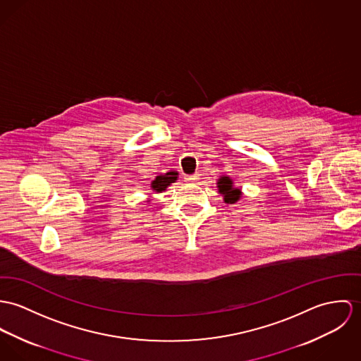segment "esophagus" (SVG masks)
Wrapping results in <instances>:
<instances>
[{"label":"esophagus","mask_w":361,"mask_h":361,"mask_svg":"<svg viewBox=\"0 0 361 361\" xmlns=\"http://www.w3.org/2000/svg\"><path fill=\"white\" fill-rule=\"evenodd\" d=\"M198 177H200V174H198V173H195V174L185 176V177H184V180H185V181H195V180H198Z\"/></svg>","instance_id":"esophagus-1"}]
</instances>
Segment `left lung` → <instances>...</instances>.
I'll return each mask as SVG.
<instances>
[{
	"label": "left lung",
	"mask_w": 361,
	"mask_h": 361,
	"mask_svg": "<svg viewBox=\"0 0 361 361\" xmlns=\"http://www.w3.org/2000/svg\"><path fill=\"white\" fill-rule=\"evenodd\" d=\"M217 188H219V192L223 195L226 203H235L240 200L242 195L240 188H235L233 180L227 176H223L217 180Z\"/></svg>",
	"instance_id": "left-lung-1"
}]
</instances>
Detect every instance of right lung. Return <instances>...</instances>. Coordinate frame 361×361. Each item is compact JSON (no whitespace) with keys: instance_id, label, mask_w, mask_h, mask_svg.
<instances>
[{"instance_id":"right-lung-1","label":"right lung","mask_w":361,"mask_h":361,"mask_svg":"<svg viewBox=\"0 0 361 361\" xmlns=\"http://www.w3.org/2000/svg\"><path fill=\"white\" fill-rule=\"evenodd\" d=\"M177 176H178V173H177V171H173V170L169 171V173H166V174L158 176V177L151 183V188L154 190V192H161V191H164L171 183H176Z\"/></svg>"}]
</instances>
